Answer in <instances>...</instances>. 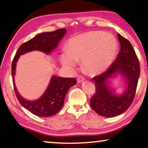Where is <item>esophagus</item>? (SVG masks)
Listing matches in <instances>:
<instances>
[{"label": "esophagus", "instance_id": "obj_1", "mask_svg": "<svg viewBox=\"0 0 148 148\" xmlns=\"http://www.w3.org/2000/svg\"><path fill=\"white\" fill-rule=\"evenodd\" d=\"M85 78H84V76H79L78 77V78H77V82H78V83H80L82 82H83Z\"/></svg>", "mask_w": 148, "mask_h": 148}]
</instances>
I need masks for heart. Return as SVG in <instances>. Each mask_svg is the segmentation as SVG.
Returning <instances> with one entry per match:
<instances>
[{"instance_id": "heart-1", "label": "heart", "mask_w": 148, "mask_h": 148, "mask_svg": "<svg viewBox=\"0 0 148 148\" xmlns=\"http://www.w3.org/2000/svg\"><path fill=\"white\" fill-rule=\"evenodd\" d=\"M68 51L60 57L64 66L72 69L78 60H82L84 69L88 73L99 74L113 62L118 51V42L110 33L90 32L70 39Z\"/></svg>"}]
</instances>
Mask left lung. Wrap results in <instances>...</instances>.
<instances>
[{
    "label": "left lung",
    "instance_id": "left-lung-1",
    "mask_svg": "<svg viewBox=\"0 0 148 148\" xmlns=\"http://www.w3.org/2000/svg\"><path fill=\"white\" fill-rule=\"evenodd\" d=\"M121 50L115 60L106 71L93 77L95 93L90 99L93 111L101 116L114 117L125 112L135 97L140 74V62L130 41L118 34ZM125 77L127 86L121 96L114 95L107 86V79L115 73Z\"/></svg>",
    "mask_w": 148,
    "mask_h": 148
}]
</instances>
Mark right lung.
Wrapping results in <instances>:
<instances>
[{"label":"right lung","instance_id":"add662e5","mask_svg":"<svg viewBox=\"0 0 148 148\" xmlns=\"http://www.w3.org/2000/svg\"><path fill=\"white\" fill-rule=\"evenodd\" d=\"M66 33V29L60 28L51 32L42 33L25 43H23L16 51L12 63V76L16 97L22 106L35 115L41 117L53 116L61 109L66 94L70 87L76 84L73 78H62L53 76L44 94L36 101H28L21 96L14 84L16 65L20 56L29 51L37 50L45 53H50L57 47L58 42Z\"/></svg>","mask_w":148,"mask_h":148}]
</instances>
